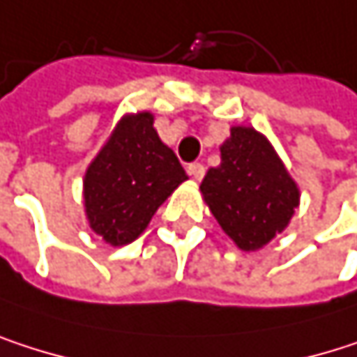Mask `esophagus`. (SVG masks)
<instances>
[{
  "label": "esophagus",
  "instance_id": "34e87169",
  "mask_svg": "<svg viewBox=\"0 0 357 357\" xmlns=\"http://www.w3.org/2000/svg\"><path fill=\"white\" fill-rule=\"evenodd\" d=\"M187 172H189V174H191L195 181H202V178H204V174H206V168H204V164H199V162H193V164H189Z\"/></svg>",
  "mask_w": 357,
  "mask_h": 357
}]
</instances>
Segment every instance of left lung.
<instances>
[{"mask_svg": "<svg viewBox=\"0 0 357 357\" xmlns=\"http://www.w3.org/2000/svg\"><path fill=\"white\" fill-rule=\"evenodd\" d=\"M220 229L243 252H258L282 233L299 206V187L266 135L233 126L220 145V166L199 187Z\"/></svg>", "mask_w": 357, "mask_h": 357, "instance_id": "left-lung-1", "label": "left lung"}]
</instances>
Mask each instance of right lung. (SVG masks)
<instances>
[{
    "label": "right lung",
    "instance_id": "1",
    "mask_svg": "<svg viewBox=\"0 0 357 357\" xmlns=\"http://www.w3.org/2000/svg\"><path fill=\"white\" fill-rule=\"evenodd\" d=\"M185 181L187 172L153 128V114H124L83 178L91 231L112 248L132 243Z\"/></svg>",
    "mask_w": 357,
    "mask_h": 357
}]
</instances>
